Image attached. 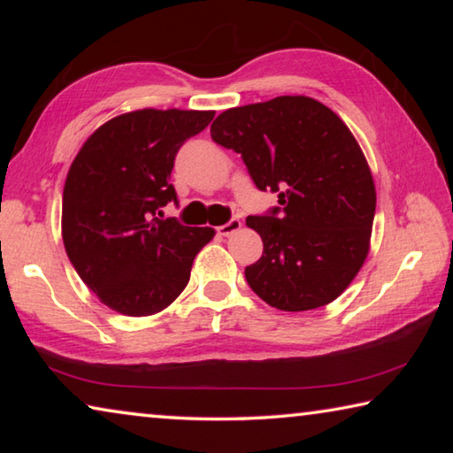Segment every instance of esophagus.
<instances>
[{
    "label": "esophagus",
    "instance_id": "obj_1",
    "mask_svg": "<svg viewBox=\"0 0 453 453\" xmlns=\"http://www.w3.org/2000/svg\"><path fill=\"white\" fill-rule=\"evenodd\" d=\"M242 227V221L240 219H229V221H226V224L224 226H219L218 227V234L219 235H232V234H235L237 232V229H240Z\"/></svg>",
    "mask_w": 453,
    "mask_h": 453
}]
</instances>
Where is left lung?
I'll use <instances>...</instances> for the list:
<instances>
[{"instance_id":"obj_1","label":"left lung","mask_w":453,"mask_h":453,"mask_svg":"<svg viewBox=\"0 0 453 453\" xmlns=\"http://www.w3.org/2000/svg\"><path fill=\"white\" fill-rule=\"evenodd\" d=\"M211 140L240 153L257 189L278 203L245 219L264 254L245 267L250 288L272 308L305 311L334 302L370 250L375 188L348 126L324 104L281 96L234 107Z\"/></svg>"}]
</instances>
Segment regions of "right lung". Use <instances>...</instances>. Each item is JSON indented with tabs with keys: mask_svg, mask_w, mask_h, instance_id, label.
<instances>
[{
	"mask_svg": "<svg viewBox=\"0 0 453 453\" xmlns=\"http://www.w3.org/2000/svg\"><path fill=\"white\" fill-rule=\"evenodd\" d=\"M213 111L140 110L107 121L83 143L64 188V245L83 283L124 316L165 310L189 281L211 227L164 219L180 205L170 175Z\"/></svg>",
	"mask_w": 453,
	"mask_h": 453,
	"instance_id": "obj_1",
	"label": "right lung"
}]
</instances>
